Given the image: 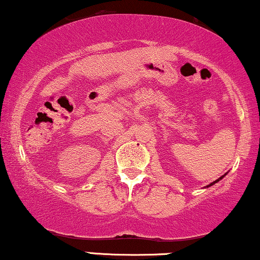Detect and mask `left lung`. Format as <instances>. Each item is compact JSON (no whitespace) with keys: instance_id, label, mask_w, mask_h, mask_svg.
I'll use <instances>...</instances> for the list:
<instances>
[{"instance_id":"obj_1","label":"left lung","mask_w":260,"mask_h":260,"mask_svg":"<svg viewBox=\"0 0 260 260\" xmlns=\"http://www.w3.org/2000/svg\"><path fill=\"white\" fill-rule=\"evenodd\" d=\"M225 175H226V174H225ZM225 175H224V176H225ZM224 176H221V177H219V178H218V179H217V180H214V182H212V183H211V184H210V185H208V186H206V187H209V186H211V185H213V184H216V183H217V182H219V180H220V179H221V178H223V177H224Z\"/></svg>"}]
</instances>
